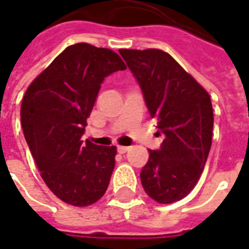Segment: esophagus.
Wrapping results in <instances>:
<instances>
[{"instance_id": "1", "label": "esophagus", "mask_w": 249, "mask_h": 249, "mask_svg": "<svg viewBox=\"0 0 249 249\" xmlns=\"http://www.w3.org/2000/svg\"><path fill=\"white\" fill-rule=\"evenodd\" d=\"M129 150V147H126V146H117V151L120 154H125L126 151Z\"/></svg>"}]
</instances>
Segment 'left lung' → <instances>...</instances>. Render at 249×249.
<instances>
[{"instance_id": "8db88e82", "label": "left lung", "mask_w": 249, "mask_h": 249, "mask_svg": "<svg viewBox=\"0 0 249 249\" xmlns=\"http://www.w3.org/2000/svg\"><path fill=\"white\" fill-rule=\"evenodd\" d=\"M120 54L165 135L160 150H148L142 185L158 203L181 200L195 188L209 157L214 125L210 95L162 50L121 49Z\"/></svg>"}]
</instances>
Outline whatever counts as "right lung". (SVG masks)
<instances>
[{
  "instance_id": "obj_1",
  "label": "right lung",
  "mask_w": 249,
  "mask_h": 249,
  "mask_svg": "<svg viewBox=\"0 0 249 249\" xmlns=\"http://www.w3.org/2000/svg\"><path fill=\"white\" fill-rule=\"evenodd\" d=\"M126 69L110 49L76 43L67 47L25 91L21 126L46 185L62 202L84 207L106 192L116 146H96L82 136L101 84Z\"/></svg>"
}]
</instances>
